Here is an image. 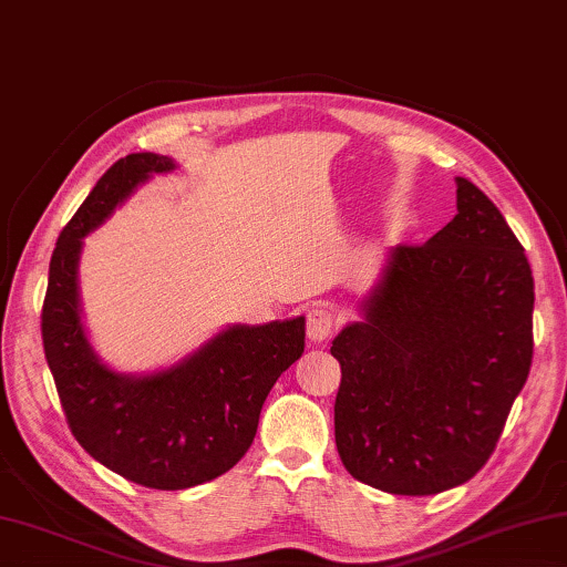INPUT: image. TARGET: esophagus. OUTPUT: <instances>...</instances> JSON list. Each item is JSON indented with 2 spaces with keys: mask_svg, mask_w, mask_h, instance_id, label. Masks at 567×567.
Returning <instances> with one entry per match:
<instances>
[{
  "mask_svg": "<svg viewBox=\"0 0 567 567\" xmlns=\"http://www.w3.org/2000/svg\"><path fill=\"white\" fill-rule=\"evenodd\" d=\"M336 326H339V313H336L329 303H313L309 313H306V336L313 343L329 341Z\"/></svg>",
  "mask_w": 567,
  "mask_h": 567,
  "instance_id": "esophagus-1",
  "label": "esophagus"
}]
</instances>
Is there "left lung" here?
Masks as SVG:
<instances>
[{"mask_svg":"<svg viewBox=\"0 0 567 567\" xmlns=\"http://www.w3.org/2000/svg\"><path fill=\"white\" fill-rule=\"evenodd\" d=\"M455 182L453 221L393 248L363 321L331 346L336 449L355 481L393 495L471 481L533 363L528 256L491 198Z\"/></svg>","mask_w":567,"mask_h":567,"instance_id":"left-lung-1","label":"left lung"}]
</instances>
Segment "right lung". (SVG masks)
I'll use <instances>...</instances> for the list:
<instances>
[{
    "instance_id": "right-lung-1",
    "label": "right lung",
    "mask_w": 567,
    "mask_h": 567,
    "mask_svg": "<svg viewBox=\"0 0 567 567\" xmlns=\"http://www.w3.org/2000/svg\"><path fill=\"white\" fill-rule=\"evenodd\" d=\"M158 154H128L99 178L56 238L42 306V341L79 445L109 471L154 491H182L231 471L254 443L268 391L303 353V319L234 326L192 359L144 379L99 363L79 319L82 238L152 174Z\"/></svg>"
}]
</instances>
